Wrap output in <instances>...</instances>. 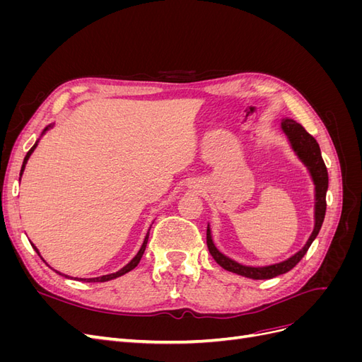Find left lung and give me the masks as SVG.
I'll list each match as a JSON object with an SVG mask.
<instances>
[{"instance_id":"8db88e82","label":"left lung","mask_w":362,"mask_h":362,"mask_svg":"<svg viewBox=\"0 0 362 362\" xmlns=\"http://www.w3.org/2000/svg\"><path fill=\"white\" fill-rule=\"evenodd\" d=\"M281 131L286 134L291 149L298 158L303 163V166L308 169L310 177L314 184V229L306 240L305 246L296 252L294 255L290 258L284 259L281 262H275V264L269 266H245L240 264V262L234 261L233 258L226 257L218 250L213 242L211 237V228L210 223L206 226V246L210 250L211 257L217 262L218 266L223 267L228 272L237 273V275H242L250 279H270L275 278L282 273H287L291 270L298 262L303 258L306 250L310 249L314 238L319 235V231L322 228V223L325 221V213H326V192H327V169L325 166V161L322 158L320 146L317 144V140L306 133V129L296 122V120L290 117H282L281 120Z\"/></svg>"}]
</instances>
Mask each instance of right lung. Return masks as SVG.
I'll return each instance as SVG.
<instances>
[{"instance_id": "add662e5", "label": "right lung", "mask_w": 362, "mask_h": 362, "mask_svg": "<svg viewBox=\"0 0 362 362\" xmlns=\"http://www.w3.org/2000/svg\"><path fill=\"white\" fill-rule=\"evenodd\" d=\"M54 127V124H51V125H48V127H45V129L42 131V134H40V137L47 133L48 129H51ZM40 137L36 140V144L33 145V148L27 152V156H25V158H24V163H23V168H21V177H23V173H24V169H25V164H27V161H28V158H30V156L33 154V151L36 149V146H37V144H39V140H40ZM21 180V178H19ZM151 229V228H149ZM149 229H148V233H146V237H145V240H144V243H141V246H140V249H139V252L136 254V257L131 259L127 266H124L122 269L120 270H117V272H115V273H108V275H103V276H98V278H75L76 281H84V282H105V281H112V279H116V278H119V276H122V275H125V273H128L129 270H133L139 262H140V258H141V255H144V252H145V249H146V243H148V237H149ZM31 246H33V249H35L37 254H39V257H40V252L37 250V247L31 243ZM42 258V257H40ZM43 259V258H42ZM45 261V259H43ZM47 262V261H45ZM57 272V270H56ZM59 275H62V276H66V278H71V276H68V275H63V273H60V272H57Z\"/></svg>"}]
</instances>
